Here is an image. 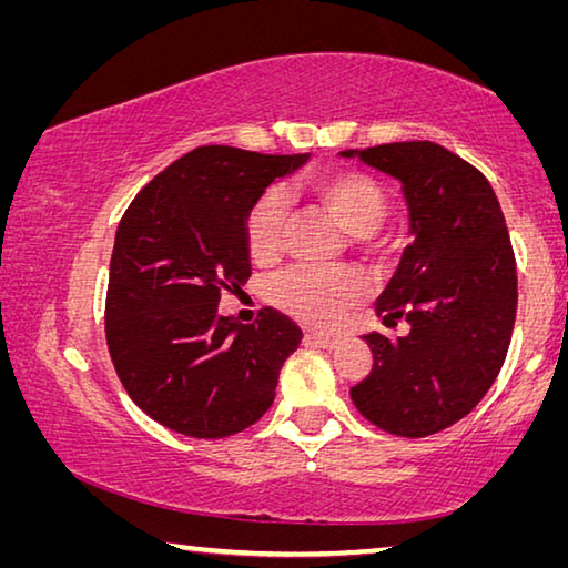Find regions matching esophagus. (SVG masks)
Wrapping results in <instances>:
<instances>
[{"mask_svg": "<svg viewBox=\"0 0 568 568\" xmlns=\"http://www.w3.org/2000/svg\"><path fill=\"white\" fill-rule=\"evenodd\" d=\"M305 341L318 345V348H325V351H333L335 345L341 343L338 335H333V333H307Z\"/></svg>", "mask_w": 568, "mask_h": 568, "instance_id": "obj_1", "label": "esophagus"}]
</instances>
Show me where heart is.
I'll use <instances>...</instances> for the list:
<instances>
[{
  "label": "heart",
  "instance_id": "heart-1",
  "mask_svg": "<svg viewBox=\"0 0 568 568\" xmlns=\"http://www.w3.org/2000/svg\"><path fill=\"white\" fill-rule=\"evenodd\" d=\"M305 192L338 223L363 253L378 250V225L388 215V197L376 180L358 170H328L305 180ZM287 223V200L281 187H267L245 215V245L257 263L281 255ZM271 303L307 325H333L365 297L363 277L351 267H293L267 287Z\"/></svg>",
  "mask_w": 568,
  "mask_h": 568
}]
</instances>
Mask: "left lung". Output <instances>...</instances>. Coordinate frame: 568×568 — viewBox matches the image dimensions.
Masks as SVG:
<instances>
[{
  "label": "left lung",
  "instance_id": "obj_1",
  "mask_svg": "<svg viewBox=\"0 0 568 568\" xmlns=\"http://www.w3.org/2000/svg\"><path fill=\"white\" fill-rule=\"evenodd\" d=\"M396 178L413 243L376 303L383 325H410L388 341L368 333L373 371L351 398L373 426L420 438L476 408L506 361L516 321V261L494 187L428 140L345 150Z\"/></svg>",
  "mask_w": 568,
  "mask_h": 568
}]
</instances>
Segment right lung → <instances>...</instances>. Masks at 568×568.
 <instances>
[{
  "label": "right lung",
  "mask_w": 568,
  "mask_h": 568,
  "mask_svg": "<svg viewBox=\"0 0 568 568\" xmlns=\"http://www.w3.org/2000/svg\"><path fill=\"white\" fill-rule=\"evenodd\" d=\"M303 155L205 145L138 192L114 235L104 333L130 398L192 438L240 434L271 408L303 331L263 307L253 325L217 313L250 277L245 215Z\"/></svg>",
  "instance_id": "obj_1"
}]
</instances>
